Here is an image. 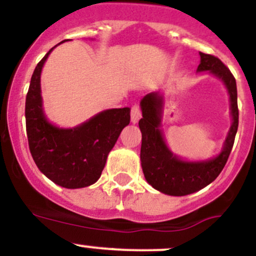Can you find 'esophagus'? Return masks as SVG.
Wrapping results in <instances>:
<instances>
[{
    "label": "esophagus",
    "mask_w": 256,
    "mask_h": 256,
    "mask_svg": "<svg viewBox=\"0 0 256 256\" xmlns=\"http://www.w3.org/2000/svg\"><path fill=\"white\" fill-rule=\"evenodd\" d=\"M141 118V109L138 104H134L131 106V122L136 124Z\"/></svg>",
    "instance_id": "1"
}]
</instances>
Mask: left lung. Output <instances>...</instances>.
Listing matches in <instances>:
<instances>
[{"mask_svg":"<svg viewBox=\"0 0 256 256\" xmlns=\"http://www.w3.org/2000/svg\"><path fill=\"white\" fill-rule=\"evenodd\" d=\"M200 63L198 72H209L222 79L230 96V112L233 124L230 126L224 147L216 157L207 161L187 162L174 156L166 146L161 126L164 100L158 92H150L141 100L142 118L138 121L142 144H141V166L147 182L160 192L170 196H186L202 190L213 182L226 166L234 144L239 124L238 92L233 74L226 64L216 56L200 53Z\"/></svg>","mask_w":256,"mask_h":256,"instance_id":"8db88e82","label":"left lung"}]
</instances>
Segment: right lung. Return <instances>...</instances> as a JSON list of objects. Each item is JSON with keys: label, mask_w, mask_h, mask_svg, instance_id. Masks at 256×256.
Segmentation results:
<instances>
[{"label": "right lung", "mask_w": 256, "mask_h": 256, "mask_svg": "<svg viewBox=\"0 0 256 256\" xmlns=\"http://www.w3.org/2000/svg\"><path fill=\"white\" fill-rule=\"evenodd\" d=\"M52 50L36 66L26 96L30 151L40 171L56 184L70 190L88 187L102 176L108 154L130 124V109L105 110L74 128L49 122L43 112L40 73Z\"/></svg>", "instance_id": "right-lung-1"}]
</instances>
